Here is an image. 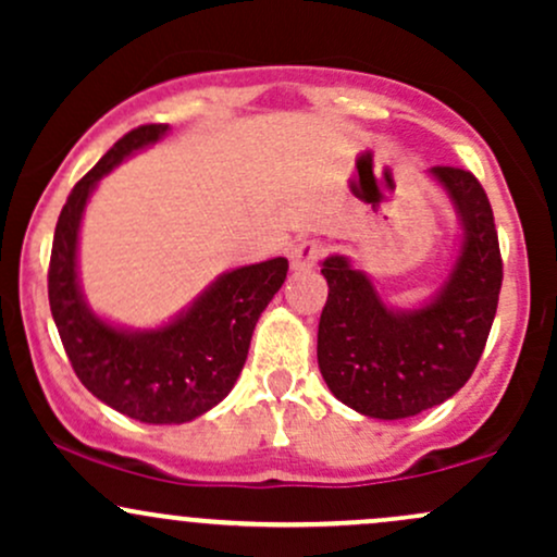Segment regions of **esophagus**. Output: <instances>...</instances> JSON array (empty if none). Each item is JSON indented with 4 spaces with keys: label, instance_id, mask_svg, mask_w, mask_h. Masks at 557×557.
Returning <instances> with one entry per match:
<instances>
[{
    "label": "esophagus",
    "instance_id": "1",
    "mask_svg": "<svg viewBox=\"0 0 557 557\" xmlns=\"http://www.w3.org/2000/svg\"><path fill=\"white\" fill-rule=\"evenodd\" d=\"M322 251L324 248L319 240H300L290 251V267L293 270H309V267H314L319 257H322Z\"/></svg>",
    "mask_w": 557,
    "mask_h": 557
}]
</instances>
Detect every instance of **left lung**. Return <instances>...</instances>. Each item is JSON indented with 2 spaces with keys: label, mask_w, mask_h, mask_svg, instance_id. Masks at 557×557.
Here are the masks:
<instances>
[{
  "label": "left lung",
  "mask_w": 557,
  "mask_h": 557,
  "mask_svg": "<svg viewBox=\"0 0 557 557\" xmlns=\"http://www.w3.org/2000/svg\"><path fill=\"white\" fill-rule=\"evenodd\" d=\"M461 227L443 285L424 304H385L348 257L322 261L330 293L319 319L317 359L330 393L372 419H408L440 406L476 369L503 285L490 198L471 172L430 168Z\"/></svg>",
  "instance_id": "8db88e82"
}]
</instances>
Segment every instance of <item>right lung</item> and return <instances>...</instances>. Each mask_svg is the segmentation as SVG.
<instances>
[{
    "label": "right lung",
    "mask_w": 557,
    "mask_h": 557,
    "mask_svg": "<svg viewBox=\"0 0 557 557\" xmlns=\"http://www.w3.org/2000/svg\"><path fill=\"white\" fill-rule=\"evenodd\" d=\"M168 133V125L136 127L81 177L57 220L49 261V306L75 374L101 403L144 424H185L225 398L246 363L261 311L287 274L285 257L222 272L194 304L149 330L114 324L88 306L78 274L88 198L120 162Z\"/></svg>",
    "instance_id": "obj_1"
}]
</instances>
